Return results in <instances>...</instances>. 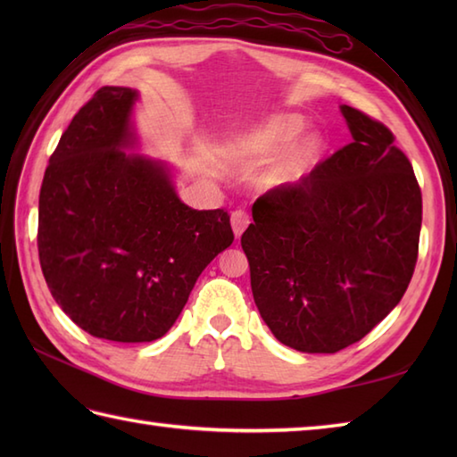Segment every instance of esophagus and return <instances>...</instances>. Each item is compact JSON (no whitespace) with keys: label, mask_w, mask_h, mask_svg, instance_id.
Wrapping results in <instances>:
<instances>
[{"label":"esophagus","mask_w":457,"mask_h":457,"mask_svg":"<svg viewBox=\"0 0 457 457\" xmlns=\"http://www.w3.org/2000/svg\"><path fill=\"white\" fill-rule=\"evenodd\" d=\"M249 213L245 210H236L231 212V229H234L236 237H241V234H244L245 228L249 226Z\"/></svg>","instance_id":"1"}]
</instances>
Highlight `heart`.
<instances>
[{
    "instance_id": "heart-1",
    "label": "heart",
    "mask_w": 457,
    "mask_h": 457,
    "mask_svg": "<svg viewBox=\"0 0 457 457\" xmlns=\"http://www.w3.org/2000/svg\"><path fill=\"white\" fill-rule=\"evenodd\" d=\"M306 128L308 121L298 113L270 115L241 135L236 143V151L247 157L267 159L285 151L295 142L293 149L263 177L265 188H288L303 180L322 161L328 149L322 133L310 131L301 138L299 135L304 133Z\"/></svg>"
}]
</instances>
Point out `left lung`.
Masks as SVG:
<instances>
[{
    "label": "left lung",
    "instance_id": "obj_1",
    "mask_svg": "<svg viewBox=\"0 0 457 457\" xmlns=\"http://www.w3.org/2000/svg\"><path fill=\"white\" fill-rule=\"evenodd\" d=\"M339 112L353 141L303 182L257 198L241 236L261 318L304 353H336L371 332L401 303L419 257L411 161L383 123Z\"/></svg>",
    "mask_w": 457,
    "mask_h": 457
}]
</instances>
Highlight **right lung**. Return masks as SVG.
I'll list each match as a JSON object with an SVG mask.
<instances>
[{"mask_svg":"<svg viewBox=\"0 0 457 457\" xmlns=\"http://www.w3.org/2000/svg\"><path fill=\"white\" fill-rule=\"evenodd\" d=\"M139 92L104 86L74 115L38 194V259L64 314L94 337L169 332L210 261L234 241L223 210H192L139 147Z\"/></svg>","mask_w":457,"mask_h":457,"instance_id":"add662e5","label":"right lung"}]
</instances>
